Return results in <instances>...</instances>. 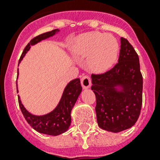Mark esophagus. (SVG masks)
<instances>
[{
    "instance_id": "34e87169",
    "label": "esophagus",
    "mask_w": 160,
    "mask_h": 160,
    "mask_svg": "<svg viewBox=\"0 0 160 160\" xmlns=\"http://www.w3.org/2000/svg\"><path fill=\"white\" fill-rule=\"evenodd\" d=\"M81 85H82L83 89H89L91 85V80H90V76H83L81 78Z\"/></svg>"
}]
</instances>
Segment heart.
<instances>
[{"label": "heart", "mask_w": 160, "mask_h": 160, "mask_svg": "<svg viewBox=\"0 0 160 160\" xmlns=\"http://www.w3.org/2000/svg\"><path fill=\"white\" fill-rule=\"evenodd\" d=\"M70 50L77 56L88 55L89 68L95 72L102 73L116 62L119 45L114 36L100 32H87L75 39Z\"/></svg>", "instance_id": "obj_1"}]
</instances>
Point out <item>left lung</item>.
<instances>
[{
	"mask_svg": "<svg viewBox=\"0 0 160 160\" xmlns=\"http://www.w3.org/2000/svg\"><path fill=\"white\" fill-rule=\"evenodd\" d=\"M119 63L102 75H92L100 128L119 133L131 128L142 106L143 78L139 56L126 39L120 38Z\"/></svg>",
	"mask_w": 160,
	"mask_h": 160,
	"instance_id": "obj_1",
	"label": "left lung"
}]
</instances>
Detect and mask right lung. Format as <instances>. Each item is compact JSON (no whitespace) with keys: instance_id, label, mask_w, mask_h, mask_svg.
I'll return each mask as SVG.
<instances>
[{"instance_id":"obj_1","label":"right lung","mask_w":160,"mask_h":160,"mask_svg":"<svg viewBox=\"0 0 160 160\" xmlns=\"http://www.w3.org/2000/svg\"><path fill=\"white\" fill-rule=\"evenodd\" d=\"M58 32H60V30L55 29L53 31L41 34L40 36L32 39L26 46V48L24 49L22 55L19 60L18 65H20L22 59L25 57L26 53L30 51L31 46H35L44 40L55 36ZM18 75L19 69L17 70V79H18ZM16 89L18 93L17 82H16ZM81 91H82V87L80 85V79L77 78L75 80H70L64 89L61 98L56 107L52 111L49 112L46 114H42V115H36L29 112L21 102L20 95H18L19 105L26 121L28 122V124L35 130L41 134L56 136V135L65 133L69 129L70 123H71V116H70L71 110L77 101L78 97L80 95Z\"/></svg>"}]
</instances>
